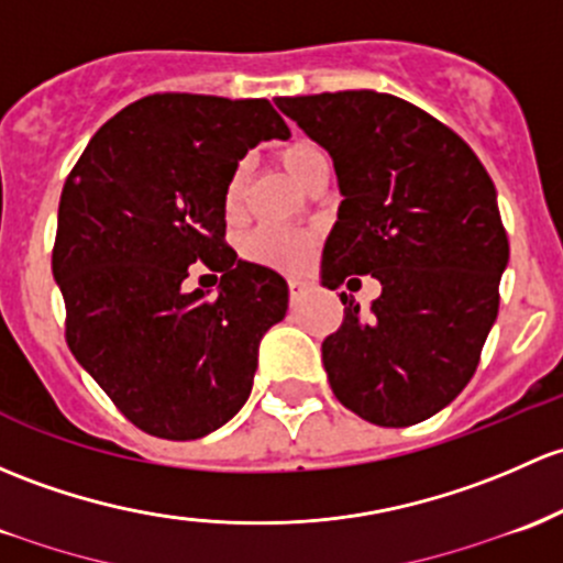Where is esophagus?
Here are the masks:
<instances>
[{"mask_svg":"<svg viewBox=\"0 0 563 563\" xmlns=\"http://www.w3.org/2000/svg\"><path fill=\"white\" fill-rule=\"evenodd\" d=\"M288 288H291V299H299L310 288V283L305 277H288Z\"/></svg>","mask_w":563,"mask_h":563,"instance_id":"1","label":"esophagus"}]
</instances>
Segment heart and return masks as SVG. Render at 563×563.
<instances>
[{
	"label": "heart",
	"mask_w": 563,
	"mask_h": 563,
	"mask_svg": "<svg viewBox=\"0 0 563 563\" xmlns=\"http://www.w3.org/2000/svg\"><path fill=\"white\" fill-rule=\"evenodd\" d=\"M283 169L294 177V180L305 183L310 169L316 164L327 162L321 147L310 140H294L288 142L286 147H280L277 153ZM242 191H245V167H236L232 175H229L227 188H223V207L227 212H236L242 205ZM312 251V236L305 232H280V229H258L242 242V253L251 262L272 266V269L291 272L299 269L301 264L307 262Z\"/></svg>",
	"instance_id": "1"
}]
</instances>
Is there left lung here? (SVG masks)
Here are the masks:
<instances>
[{
    "instance_id": "obj_1",
    "label": "left lung",
    "mask_w": 563,
    "mask_h": 563,
    "mask_svg": "<svg viewBox=\"0 0 563 563\" xmlns=\"http://www.w3.org/2000/svg\"><path fill=\"white\" fill-rule=\"evenodd\" d=\"M275 104L334 162L342 202L321 283L372 275L383 288L364 312L340 294L345 318L321 345L329 386L364 421L421 423L472 380L499 312L510 245L494 180L459 134L390 93Z\"/></svg>"
}]
</instances>
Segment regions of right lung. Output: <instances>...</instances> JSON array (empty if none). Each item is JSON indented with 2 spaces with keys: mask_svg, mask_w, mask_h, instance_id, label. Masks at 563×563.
Returning <instances> with one entry per match:
<instances>
[{
  "mask_svg": "<svg viewBox=\"0 0 563 563\" xmlns=\"http://www.w3.org/2000/svg\"><path fill=\"white\" fill-rule=\"evenodd\" d=\"M266 99L153 93L110 118L64 183L53 277L67 342L118 410L162 440H199L245 405L288 283L223 242V188L251 147L288 140ZM222 272L186 292L187 266Z\"/></svg>",
  "mask_w": 563,
  "mask_h": 563,
  "instance_id": "1",
  "label": "right lung"
}]
</instances>
